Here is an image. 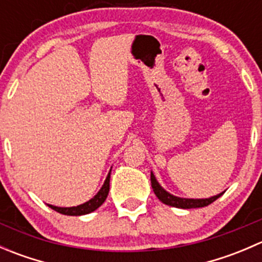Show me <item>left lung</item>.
<instances>
[{
	"label": "left lung",
	"instance_id": "1",
	"mask_svg": "<svg viewBox=\"0 0 262 262\" xmlns=\"http://www.w3.org/2000/svg\"><path fill=\"white\" fill-rule=\"evenodd\" d=\"M150 184H152V189L155 191L156 196L166 205H170V207L175 208H181V209H191V208H203L207 207V205L212 204L214 200L218 199L219 196L223 195V192L215 195V196L208 198V199H186V198H179L175 196V195L170 194V192L166 191L158 181L156 180L155 175L150 172Z\"/></svg>",
	"mask_w": 262,
	"mask_h": 262
}]
</instances>
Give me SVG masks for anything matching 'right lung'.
Returning <instances> with one entry per match:
<instances>
[{"mask_svg": "<svg viewBox=\"0 0 262 262\" xmlns=\"http://www.w3.org/2000/svg\"><path fill=\"white\" fill-rule=\"evenodd\" d=\"M112 172V170H110ZM110 172L107 175L106 180H105L104 185H102L101 189L99 190L96 195H95L92 199H90L89 202L83 203V204L77 205V207H70V208H60V207H54V205L48 204L49 208H52L53 210L55 212L64 214V215H83V214H89L94 210H96L97 208L101 207L102 203L106 200L107 194H109V189H110Z\"/></svg>", "mask_w": 262, "mask_h": 262, "instance_id": "right-lung-1", "label": "right lung"}]
</instances>
